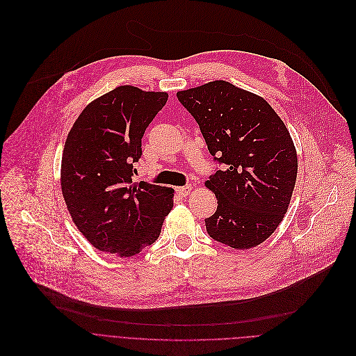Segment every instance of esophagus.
<instances>
[{
	"instance_id": "1",
	"label": "esophagus",
	"mask_w": 356,
	"mask_h": 356,
	"mask_svg": "<svg viewBox=\"0 0 356 356\" xmlns=\"http://www.w3.org/2000/svg\"><path fill=\"white\" fill-rule=\"evenodd\" d=\"M189 191H191V186H189V185H186V186H178V188H175V192H177L179 196H186V195L189 193Z\"/></svg>"
}]
</instances>
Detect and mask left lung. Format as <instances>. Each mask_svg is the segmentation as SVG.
Here are the masks:
<instances>
[{
	"instance_id": "left-lung-1",
	"label": "left lung",
	"mask_w": 356,
	"mask_h": 356,
	"mask_svg": "<svg viewBox=\"0 0 356 356\" xmlns=\"http://www.w3.org/2000/svg\"><path fill=\"white\" fill-rule=\"evenodd\" d=\"M177 98L197 122L213 160L226 165L204 182L218 197L204 219L207 234L237 250L264 243L285 216L298 177L285 123L264 98L222 80Z\"/></svg>"
}]
</instances>
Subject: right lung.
Returning a JSON list of instances; mask_svg holds the SVG:
<instances>
[{"label":"right lung","mask_w":356,"mask_h":356,"mask_svg":"<svg viewBox=\"0 0 356 356\" xmlns=\"http://www.w3.org/2000/svg\"><path fill=\"white\" fill-rule=\"evenodd\" d=\"M168 99L120 86L92 101L71 127L61 159V192L73 222L99 251L131 257L160 236L174 189L133 182L141 138Z\"/></svg>","instance_id":"1"}]
</instances>
